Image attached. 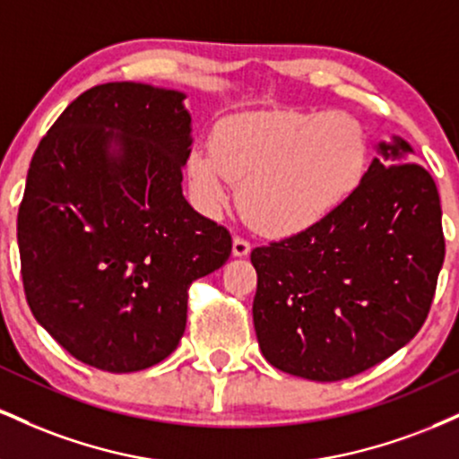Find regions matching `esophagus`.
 I'll return each mask as SVG.
<instances>
[{"label": "esophagus", "instance_id": "esophagus-1", "mask_svg": "<svg viewBox=\"0 0 459 459\" xmlns=\"http://www.w3.org/2000/svg\"><path fill=\"white\" fill-rule=\"evenodd\" d=\"M252 246L250 241H246L244 237H235L233 239V256H247L250 255Z\"/></svg>", "mask_w": 459, "mask_h": 459}]
</instances>
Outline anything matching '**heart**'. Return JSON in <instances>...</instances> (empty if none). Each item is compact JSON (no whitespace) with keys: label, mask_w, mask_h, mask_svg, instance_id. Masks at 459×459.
Here are the masks:
<instances>
[{"label":"heart","mask_w":459,"mask_h":459,"mask_svg":"<svg viewBox=\"0 0 459 459\" xmlns=\"http://www.w3.org/2000/svg\"><path fill=\"white\" fill-rule=\"evenodd\" d=\"M368 140L345 112H270L224 120L213 149L194 146L187 181L204 213L239 207L256 230L289 237L313 229L354 196L365 178Z\"/></svg>","instance_id":"b5f03b06"}]
</instances>
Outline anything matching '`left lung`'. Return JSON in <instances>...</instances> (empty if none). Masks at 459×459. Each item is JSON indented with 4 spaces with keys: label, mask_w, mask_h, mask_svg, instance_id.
<instances>
[{
    "label": "left lung",
    "mask_w": 459,
    "mask_h": 459,
    "mask_svg": "<svg viewBox=\"0 0 459 459\" xmlns=\"http://www.w3.org/2000/svg\"><path fill=\"white\" fill-rule=\"evenodd\" d=\"M341 209L250 255L265 360L315 382L358 376L414 339L445 261L434 178L393 135Z\"/></svg>",
    "instance_id": "left-lung-1"
}]
</instances>
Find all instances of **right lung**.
<instances>
[{
    "label": "right lung",
    "instance_id": "add662e5",
    "mask_svg": "<svg viewBox=\"0 0 459 459\" xmlns=\"http://www.w3.org/2000/svg\"><path fill=\"white\" fill-rule=\"evenodd\" d=\"M186 94L112 82L73 101L31 157L17 218L36 321L109 373L177 350L187 289L230 256L229 230L183 196L192 151Z\"/></svg>",
    "mask_w": 459,
    "mask_h": 459
}]
</instances>
